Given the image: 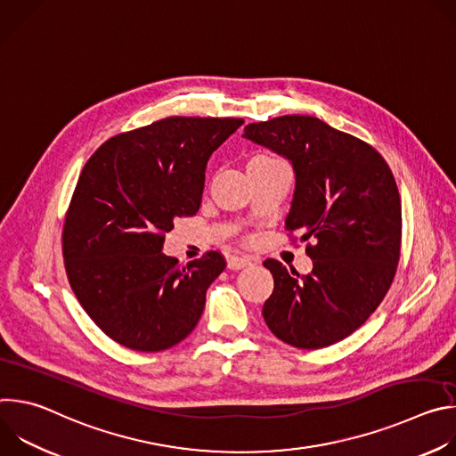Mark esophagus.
I'll return each mask as SVG.
<instances>
[{
  "instance_id": "obj_1",
  "label": "esophagus",
  "mask_w": 456,
  "mask_h": 456,
  "mask_svg": "<svg viewBox=\"0 0 456 456\" xmlns=\"http://www.w3.org/2000/svg\"><path fill=\"white\" fill-rule=\"evenodd\" d=\"M254 264V259L250 256H229L227 257V267L232 271H240L245 269L248 265Z\"/></svg>"
}]
</instances>
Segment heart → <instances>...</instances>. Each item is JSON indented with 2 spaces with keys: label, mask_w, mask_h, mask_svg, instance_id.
<instances>
[{
  "label": "heart",
  "mask_w": 456,
  "mask_h": 456,
  "mask_svg": "<svg viewBox=\"0 0 456 456\" xmlns=\"http://www.w3.org/2000/svg\"><path fill=\"white\" fill-rule=\"evenodd\" d=\"M276 160H273V159H267V157H257V159H254L250 164H274Z\"/></svg>",
  "instance_id": "obj_1"
}]
</instances>
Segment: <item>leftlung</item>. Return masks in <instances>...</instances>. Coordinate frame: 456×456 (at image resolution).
<instances>
[{"label": "left lung", "instance_id": "1", "mask_svg": "<svg viewBox=\"0 0 456 456\" xmlns=\"http://www.w3.org/2000/svg\"><path fill=\"white\" fill-rule=\"evenodd\" d=\"M243 137L290 160L285 227L314 241L308 274L264 262L274 278L264 319L290 346H330L364 324L395 278L403 213L394 173L370 144L308 115L247 124Z\"/></svg>", "mask_w": 456, "mask_h": 456}]
</instances>
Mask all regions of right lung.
<instances>
[{"instance_id":"1","label":"right lung","mask_w":456,"mask_h":456,"mask_svg":"<svg viewBox=\"0 0 456 456\" xmlns=\"http://www.w3.org/2000/svg\"><path fill=\"white\" fill-rule=\"evenodd\" d=\"M243 118L167 117L106 141L86 162L64 218L70 287L97 327L137 352L185 339L225 259L180 265L162 252L175 220L197 215L206 167Z\"/></svg>"}]
</instances>
